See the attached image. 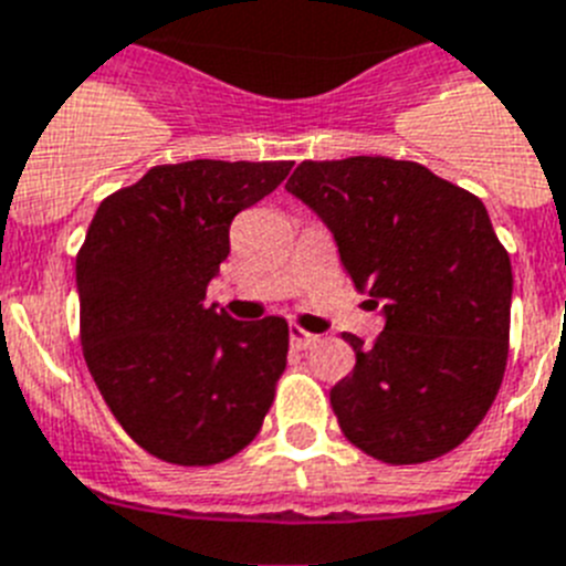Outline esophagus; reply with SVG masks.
Returning a JSON list of instances; mask_svg holds the SVG:
<instances>
[{
	"label": "esophagus",
	"mask_w": 566,
	"mask_h": 566,
	"mask_svg": "<svg viewBox=\"0 0 566 566\" xmlns=\"http://www.w3.org/2000/svg\"><path fill=\"white\" fill-rule=\"evenodd\" d=\"M316 339H319V336L307 334L305 327L291 325V345H293V348H296V350H307V348H311V345H316Z\"/></svg>",
	"instance_id": "34e87169"
}]
</instances>
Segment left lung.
Listing matches in <instances>:
<instances>
[{"label":"left lung","instance_id":"1","mask_svg":"<svg viewBox=\"0 0 566 566\" xmlns=\"http://www.w3.org/2000/svg\"><path fill=\"white\" fill-rule=\"evenodd\" d=\"M287 192L331 230L356 291L382 307L374 345L331 388L350 443L382 463L452 452L486 417L510 354L512 264L481 198L391 158L305 160Z\"/></svg>","mask_w":566,"mask_h":566}]
</instances>
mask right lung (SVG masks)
Segmentation results:
<instances>
[{"label": "right lung", "mask_w": 566, "mask_h": 566, "mask_svg": "<svg viewBox=\"0 0 566 566\" xmlns=\"http://www.w3.org/2000/svg\"><path fill=\"white\" fill-rule=\"evenodd\" d=\"M291 160L155 166L108 195L77 255L85 365L126 434L178 467H212L259 434L287 365V322L203 305L230 224Z\"/></svg>", "instance_id": "obj_1"}]
</instances>
